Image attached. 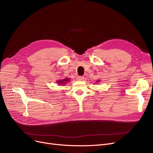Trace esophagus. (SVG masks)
Masks as SVG:
<instances>
[{"label": "esophagus", "mask_w": 153, "mask_h": 153, "mask_svg": "<svg viewBox=\"0 0 153 153\" xmlns=\"http://www.w3.org/2000/svg\"><path fill=\"white\" fill-rule=\"evenodd\" d=\"M77 79L79 81H82L84 79V77L83 76H78L77 77Z\"/></svg>", "instance_id": "obj_1"}]
</instances>
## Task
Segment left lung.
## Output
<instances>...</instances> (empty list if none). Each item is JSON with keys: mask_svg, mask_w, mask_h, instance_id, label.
<instances>
[{"mask_svg": "<svg viewBox=\"0 0 153 153\" xmlns=\"http://www.w3.org/2000/svg\"><path fill=\"white\" fill-rule=\"evenodd\" d=\"M96 82H99V81H97Z\"/></svg>", "mask_w": 153, "mask_h": 153, "instance_id": "1", "label": "left lung"}]
</instances>
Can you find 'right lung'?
Listing matches in <instances>:
<instances>
[{"mask_svg":"<svg viewBox=\"0 0 153 153\" xmlns=\"http://www.w3.org/2000/svg\"><path fill=\"white\" fill-rule=\"evenodd\" d=\"M68 81H69V79L65 78V79H62V80H58V85H65L67 83V82H68Z\"/></svg>","mask_w":153,"mask_h":153,"instance_id":"1","label":"right lung"}]
</instances>
